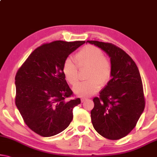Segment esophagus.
Listing matches in <instances>:
<instances>
[{"label": "esophagus", "mask_w": 157, "mask_h": 157, "mask_svg": "<svg viewBox=\"0 0 157 157\" xmlns=\"http://www.w3.org/2000/svg\"><path fill=\"white\" fill-rule=\"evenodd\" d=\"M86 100H87V98H82L81 99V100L82 102H83L84 101Z\"/></svg>", "instance_id": "esophagus-1"}]
</instances>
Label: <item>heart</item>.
<instances>
[{
    "label": "heart",
    "instance_id": "1",
    "mask_svg": "<svg viewBox=\"0 0 157 157\" xmlns=\"http://www.w3.org/2000/svg\"><path fill=\"white\" fill-rule=\"evenodd\" d=\"M76 65L71 59H66L62 64V74L71 85H74L78 78V67L82 68L89 67L87 71L88 80L78 82L74 86L73 90L76 95L88 97L100 90L101 85L105 86L112 76V64L104 57L102 50L93 45H87L77 52Z\"/></svg>",
    "mask_w": 157,
    "mask_h": 157
}]
</instances>
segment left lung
Returning a JSON list of instances; mask_svg holds the SVG:
<instances>
[{
    "label": "left lung",
    "instance_id": "obj_1",
    "mask_svg": "<svg viewBox=\"0 0 157 157\" xmlns=\"http://www.w3.org/2000/svg\"><path fill=\"white\" fill-rule=\"evenodd\" d=\"M110 57L112 78L93 99L91 110L93 126L109 140L126 136L136 126L143 114L144 101L140 74L135 62L122 49L109 43L87 40Z\"/></svg>",
    "mask_w": 157,
    "mask_h": 157
}]
</instances>
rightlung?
<instances>
[{
    "label": "right lung",
    "instance_id": "add662e5",
    "mask_svg": "<svg viewBox=\"0 0 157 157\" xmlns=\"http://www.w3.org/2000/svg\"><path fill=\"white\" fill-rule=\"evenodd\" d=\"M86 41L56 40L37 48L15 76V104L25 124L43 137L67 128L80 98L68 100L73 92L62 74V64Z\"/></svg>",
    "mask_w": 157,
    "mask_h": 157
}]
</instances>
